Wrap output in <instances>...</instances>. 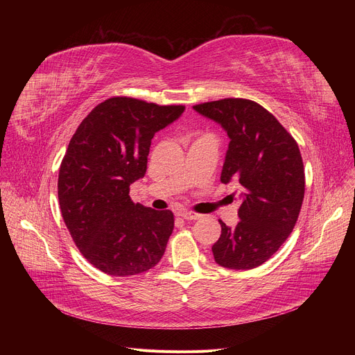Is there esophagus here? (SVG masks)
Wrapping results in <instances>:
<instances>
[{
  "label": "esophagus",
  "mask_w": 355,
  "mask_h": 355,
  "mask_svg": "<svg viewBox=\"0 0 355 355\" xmlns=\"http://www.w3.org/2000/svg\"><path fill=\"white\" fill-rule=\"evenodd\" d=\"M180 216L185 220H200L202 217V214L198 213H191V211H181Z\"/></svg>",
  "instance_id": "1"
}]
</instances>
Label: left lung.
<instances>
[{
  "instance_id": "obj_1",
  "label": "left lung",
  "mask_w": 355,
  "mask_h": 355,
  "mask_svg": "<svg viewBox=\"0 0 355 355\" xmlns=\"http://www.w3.org/2000/svg\"><path fill=\"white\" fill-rule=\"evenodd\" d=\"M218 123L230 139L221 182L237 181L239 223L220 221L211 250L216 263L234 270L263 265L292 233L305 193L304 162L288 130L263 106L248 99H221L193 106Z\"/></svg>"
}]
</instances>
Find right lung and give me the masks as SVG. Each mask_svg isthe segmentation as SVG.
Returning <instances> with one entry per match:
<instances>
[{
	"instance_id": "right-lung-1",
	"label": "right lung",
	"mask_w": 355,
	"mask_h": 355,
	"mask_svg": "<svg viewBox=\"0 0 355 355\" xmlns=\"http://www.w3.org/2000/svg\"><path fill=\"white\" fill-rule=\"evenodd\" d=\"M184 106L110 98L82 121L59 173V202L80 253L99 270L130 276L154 268L174 230V214L129 197L146 173L151 139Z\"/></svg>"
}]
</instances>
